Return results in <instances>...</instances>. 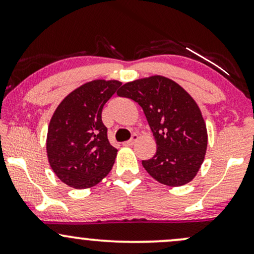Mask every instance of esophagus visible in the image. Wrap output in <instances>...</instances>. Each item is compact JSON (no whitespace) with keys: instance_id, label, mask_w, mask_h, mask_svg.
<instances>
[{"instance_id":"34e87169","label":"esophagus","mask_w":254,"mask_h":254,"mask_svg":"<svg viewBox=\"0 0 254 254\" xmlns=\"http://www.w3.org/2000/svg\"><path fill=\"white\" fill-rule=\"evenodd\" d=\"M137 139H138V136H137L136 133H133L132 137H131L129 141L124 142L123 145H125V147H131V145H132V144H135V142L137 141Z\"/></svg>"}]
</instances>
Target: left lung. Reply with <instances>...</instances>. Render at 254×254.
<instances>
[{
  "label": "left lung",
  "mask_w": 254,
  "mask_h": 254,
  "mask_svg": "<svg viewBox=\"0 0 254 254\" xmlns=\"http://www.w3.org/2000/svg\"><path fill=\"white\" fill-rule=\"evenodd\" d=\"M117 94L143 110L156 142V153L142 161L154 179L167 186L190 183L199 171L208 132L193 98L171 78L154 75L123 84Z\"/></svg>",
  "instance_id": "left-lung-1"
}]
</instances>
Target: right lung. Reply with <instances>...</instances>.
<instances>
[{
	"instance_id": "right-lung-1",
	"label": "right lung",
	"mask_w": 254,
	"mask_h": 254,
	"mask_svg": "<svg viewBox=\"0 0 254 254\" xmlns=\"http://www.w3.org/2000/svg\"><path fill=\"white\" fill-rule=\"evenodd\" d=\"M121 86L117 80L83 83L69 93L52 115L46 136L49 164L70 188H92L112 170L117 149L107 139L101 111Z\"/></svg>"
}]
</instances>
